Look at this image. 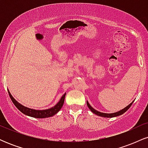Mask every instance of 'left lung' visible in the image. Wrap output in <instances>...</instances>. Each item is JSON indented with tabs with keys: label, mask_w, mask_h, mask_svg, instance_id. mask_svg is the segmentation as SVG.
<instances>
[{
	"label": "left lung",
	"mask_w": 148,
	"mask_h": 148,
	"mask_svg": "<svg viewBox=\"0 0 148 148\" xmlns=\"http://www.w3.org/2000/svg\"><path fill=\"white\" fill-rule=\"evenodd\" d=\"M134 101H132V103H130V104H129L128 106H127V107H125V108H123V109L120 110V111L118 112H116V113H101V112H99L97 111H96L95 109H94V108L92 107L89 104V103L87 101V106L88 108H89V109L90 110V111L92 112V113H94L95 114L99 115V116H101V117H104V118H113V117H116V116H118V115H120L122 114H123L124 113H125L127 110L129 109V108H130L131 106L132 105V103H133Z\"/></svg>",
	"instance_id": "1"
}]
</instances>
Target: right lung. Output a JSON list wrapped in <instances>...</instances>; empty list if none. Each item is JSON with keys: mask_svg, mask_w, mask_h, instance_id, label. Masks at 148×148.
Listing matches in <instances>:
<instances>
[{"mask_svg": "<svg viewBox=\"0 0 148 148\" xmlns=\"http://www.w3.org/2000/svg\"><path fill=\"white\" fill-rule=\"evenodd\" d=\"M8 93H9V95L10 97V99H11L12 101L15 106L19 110L21 113H23V114L28 115V116L33 117V118H49V117H51L53 115L58 112L62 108V106H63L64 101V97H65L66 93L62 95V97L60 101H58V103H57L56 106H54L52 108H49V109L46 110H35V109H31V108H27V107L23 106V105H21V103H19L18 101H16V100L12 95L10 94V92L8 90Z\"/></svg>", "mask_w": 148, "mask_h": 148, "instance_id": "add662e5", "label": "right lung"}]
</instances>
